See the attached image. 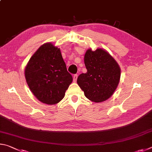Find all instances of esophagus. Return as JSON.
<instances>
[{
	"mask_svg": "<svg viewBox=\"0 0 152 152\" xmlns=\"http://www.w3.org/2000/svg\"><path fill=\"white\" fill-rule=\"evenodd\" d=\"M78 77V75L77 74H75L73 75V81L74 82H76L77 81V79Z\"/></svg>",
	"mask_w": 152,
	"mask_h": 152,
	"instance_id": "obj_1",
	"label": "esophagus"
}]
</instances>
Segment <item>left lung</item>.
<instances>
[{
	"label": "left lung",
	"instance_id": "obj_1",
	"mask_svg": "<svg viewBox=\"0 0 152 152\" xmlns=\"http://www.w3.org/2000/svg\"><path fill=\"white\" fill-rule=\"evenodd\" d=\"M87 73H81L77 83L85 95L94 102L109 99L116 89L120 79V68L114 58L102 49H88L84 57Z\"/></svg>",
	"mask_w": 152,
	"mask_h": 152
}]
</instances>
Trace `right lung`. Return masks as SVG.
I'll list each match as a JSON object with an SVG mask.
<instances>
[{
	"label": "right lung",
	"instance_id": "obj_1",
	"mask_svg": "<svg viewBox=\"0 0 152 152\" xmlns=\"http://www.w3.org/2000/svg\"><path fill=\"white\" fill-rule=\"evenodd\" d=\"M25 73L26 83L33 95L40 102L49 105L62 100L73 81L59 48L51 43L39 48L29 60Z\"/></svg>",
	"mask_w": 152,
	"mask_h": 152
}]
</instances>
